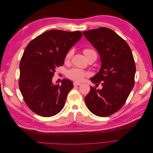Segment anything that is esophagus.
Wrapping results in <instances>:
<instances>
[{
	"label": "esophagus",
	"instance_id": "obj_1",
	"mask_svg": "<svg viewBox=\"0 0 153 153\" xmlns=\"http://www.w3.org/2000/svg\"><path fill=\"white\" fill-rule=\"evenodd\" d=\"M73 85H75V86H76V85H81V84H80V83H79V82H73Z\"/></svg>",
	"mask_w": 153,
	"mask_h": 153
}]
</instances>
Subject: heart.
<instances>
[{"label":"heart","mask_w":153,"mask_h":153,"mask_svg":"<svg viewBox=\"0 0 153 153\" xmlns=\"http://www.w3.org/2000/svg\"><path fill=\"white\" fill-rule=\"evenodd\" d=\"M83 52H84L86 59H88L89 57L92 56V55H96L94 51L93 50L90 49V48L84 49V50H83ZM72 55H73L72 50L69 51L65 57V60L66 61H69V60L71 58ZM86 75H87V73L81 70V69H76V68L71 69V70H69L67 73V76H68V78H69L71 80L77 81V82L82 81L84 79V78L85 77Z\"/></svg>","instance_id":"obj_1"}]
</instances>
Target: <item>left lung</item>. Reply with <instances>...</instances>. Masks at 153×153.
I'll list each match as a JSON object with an SVG mask.
<instances>
[{
	"instance_id": "8db88e82",
	"label": "left lung",
	"mask_w": 153,
	"mask_h": 153,
	"mask_svg": "<svg viewBox=\"0 0 153 153\" xmlns=\"http://www.w3.org/2000/svg\"><path fill=\"white\" fill-rule=\"evenodd\" d=\"M83 34L100 56V71L90 80L96 85H102L101 89L91 87L85 102L97 116H108L124 105L134 86L136 66L131 50L122 38L106 27Z\"/></svg>"
}]
</instances>
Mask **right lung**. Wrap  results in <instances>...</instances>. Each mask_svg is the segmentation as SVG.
Returning a JSON list of instances; mask_svg holds the SVG:
<instances>
[{
	"label": "right lung",
	"mask_w": 153,
	"mask_h": 153,
	"mask_svg": "<svg viewBox=\"0 0 153 153\" xmlns=\"http://www.w3.org/2000/svg\"><path fill=\"white\" fill-rule=\"evenodd\" d=\"M80 31L51 30L28 44L20 64L19 87L27 105L43 117L57 114L63 108L73 82L64 79L53 84L55 69L64 64L69 50L82 38Z\"/></svg>",
	"instance_id": "right-lung-1"
}]
</instances>
